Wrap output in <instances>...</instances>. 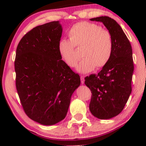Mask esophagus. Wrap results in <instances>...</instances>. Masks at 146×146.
<instances>
[{
  "label": "esophagus",
  "mask_w": 146,
  "mask_h": 146,
  "mask_svg": "<svg viewBox=\"0 0 146 146\" xmlns=\"http://www.w3.org/2000/svg\"><path fill=\"white\" fill-rule=\"evenodd\" d=\"M80 81H81V83H82V84L84 83V76H80Z\"/></svg>",
  "instance_id": "obj_1"
}]
</instances>
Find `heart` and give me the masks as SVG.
<instances>
[{"mask_svg":"<svg viewBox=\"0 0 146 146\" xmlns=\"http://www.w3.org/2000/svg\"><path fill=\"white\" fill-rule=\"evenodd\" d=\"M70 39L63 38L59 41L58 50L65 63L75 68L79 56L75 46L81 48L83 58L76 68L79 73H88L107 65L113 51L111 34L107 29L97 24L81 22L75 24L68 31Z\"/></svg>","mask_w":146,"mask_h":146,"instance_id":"b5f03b06","label":"heart"}]
</instances>
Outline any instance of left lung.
Instances as JSON below:
<instances>
[{"instance_id": "obj_1", "label": "left lung", "mask_w": 146, "mask_h": 146, "mask_svg": "<svg viewBox=\"0 0 146 146\" xmlns=\"http://www.w3.org/2000/svg\"><path fill=\"white\" fill-rule=\"evenodd\" d=\"M100 22L111 34L113 51L110 60L97 75L85 78L92 93L90 110L99 119H110L122 112L131 93L134 70L131 44L122 28L114 19L104 16L91 19Z\"/></svg>"}]
</instances>
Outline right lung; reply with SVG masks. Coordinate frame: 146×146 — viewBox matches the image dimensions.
Masks as SVG:
<instances>
[{
	"instance_id": "1",
	"label": "right lung",
	"mask_w": 146,
	"mask_h": 146,
	"mask_svg": "<svg viewBox=\"0 0 146 146\" xmlns=\"http://www.w3.org/2000/svg\"><path fill=\"white\" fill-rule=\"evenodd\" d=\"M59 21L38 26L17 46L16 88L24 111L40 124L54 125L66 117L71 95L80 84L77 73L61 60Z\"/></svg>"
}]
</instances>
